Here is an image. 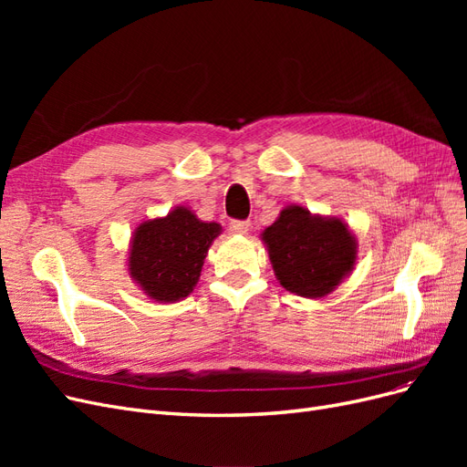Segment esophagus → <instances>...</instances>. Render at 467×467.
<instances>
[{
	"instance_id": "esophagus-1",
	"label": "esophagus",
	"mask_w": 467,
	"mask_h": 467,
	"mask_svg": "<svg viewBox=\"0 0 467 467\" xmlns=\"http://www.w3.org/2000/svg\"><path fill=\"white\" fill-rule=\"evenodd\" d=\"M232 234H247L251 230V222L249 220H234L230 223Z\"/></svg>"
}]
</instances>
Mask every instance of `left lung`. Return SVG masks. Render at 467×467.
I'll return each instance as SVG.
<instances>
[{
	"label": "left lung",
	"mask_w": 467,
	"mask_h": 467,
	"mask_svg": "<svg viewBox=\"0 0 467 467\" xmlns=\"http://www.w3.org/2000/svg\"><path fill=\"white\" fill-rule=\"evenodd\" d=\"M261 239L282 288L302 298L331 294L358 257L357 237L341 218L312 214L300 204L282 208Z\"/></svg>",
	"instance_id": "8db88e82"
}]
</instances>
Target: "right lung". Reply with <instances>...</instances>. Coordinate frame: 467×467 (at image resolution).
I'll list each match as a JSON object with an SVG mask.
<instances>
[{"instance_id":"add662e5","label":"right lung","mask_w":467,"mask_h":467,"mask_svg":"<svg viewBox=\"0 0 467 467\" xmlns=\"http://www.w3.org/2000/svg\"><path fill=\"white\" fill-rule=\"evenodd\" d=\"M222 234L216 222H202L187 206L146 220L130 239L129 275L150 300L173 304L194 290L212 242Z\"/></svg>"}]
</instances>
